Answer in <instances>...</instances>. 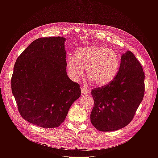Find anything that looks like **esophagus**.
Segmentation results:
<instances>
[{"label": "esophagus", "mask_w": 158, "mask_h": 158, "mask_svg": "<svg viewBox=\"0 0 158 158\" xmlns=\"http://www.w3.org/2000/svg\"><path fill=\"white\" fill-rule=\"evenodd\" d=\"M81 93L83 95H87L89 93L88 89L85 87H81Z\"/></svg>", "instance_id": "1"}]
</instances>
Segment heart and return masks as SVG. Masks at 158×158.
Listing matches in <instances>:
<instances>
[{
	"label": "heart",
	"instance_id": "1",
	"mask_svg": "<svg viewBox=\"0 0 158 158\" xmlns=\"http://www.w3.org/2000/svg\"><path fill=\"white\" fill-rule=\"evenodd\" d=\"M121 60L117 52L101 45L80 47L74 56L66 59V69L71 79L78 81L86 71L90 81L98 87L113 82L120 68Z\"/></svg>",
	"mask_w": 158,
	"mask_h": 158
}]
</instances>
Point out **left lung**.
<instances>
[{"mask_svg": "<svg viewBox=\"0 0 158 158\" xmlns=\"http://www.w3.org/2000/svg\"><path fill=\"white\" fill-rule=\"evenodd\" d=\"M144 73L130 51L123 54L118 73L113 82L91 92L94 106L90 120L98 131L110 132L128 125L144 94Z\"/></svg>", "mask_w": 158, "mask_h": 158, "instance_id": "left-lung-1", "label": "left lung"}]
</instances>
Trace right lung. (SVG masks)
Masks as SVG:
<instances>
[{"label":"right lung","instance_id":"1","mask_svg":"<svg viewBox=\"0 0 158 158\" xmlns=\"http://www.w3.org/2000/svg\"><path fill=\"white\" fill-rule=\"evenodd\" d=\"M66 38L41 37L18 56L11 80L21 116L43 128L60 125L81 95L78 83L66 73Z\"/></svg>","mask_w":158,"mask_h":158}]
</instances>
